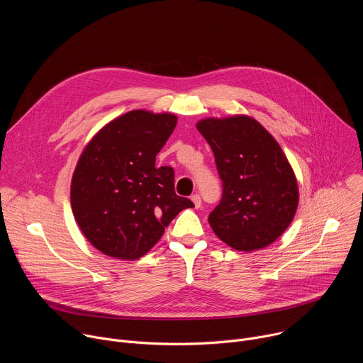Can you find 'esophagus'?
Returning <instances> with one entry per match:
<instances>
[{
    "mask_svg": "<svg viewBox=\"0 0 363 363\" xmlns=\"http://www.w3.org/2000/svg\"><path fill=\"white\" fill-rule=\"evenodd\" d=\"M191 199H192V202H194V205H195V208H199V206H201V196L198 195V194H194L192 196H191Z\"/></svg>",
    "mask_w": 363,
    "mask_h": 363,
    "instance_id": "1",
    "label": "esophagus"
}]
</instances>
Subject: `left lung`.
Returning <instances> with one entry per match:
<instances>
[{"label": "left lung", "instance_id": "8db88e82", "mask_svg": "<svg viewBox=\"0 0 363 363\" xmlns=\"http://www.w3.org/2000/svg\"><path fill=\"white\" fill-rule=\"evenodd\" d=\"M196 129L210 143L223 198L208 217L217 237L238 251L270 245L297 210L294 172L276 139L248 116L203 119Z\"/></svg>", "mask_w": 363, "mask_h": 363}]
</instances>
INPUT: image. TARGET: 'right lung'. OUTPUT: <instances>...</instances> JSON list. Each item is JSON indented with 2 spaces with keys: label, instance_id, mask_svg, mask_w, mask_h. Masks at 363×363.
Instances as JSON below:
<instances>
[{
  "label": "right lung",
  "instance_id": "1",
  "mask_svg": "<svg viewBox=\"0 0 363 363\" xmlns=\"http://www.w3.org/2000/svg\"><path fill=\"white\" fill-rule=\"evenodd\" d=\"M177 126V116L128 112L103 128L84 147L73 174L74 218L103 254L136 260L162 237L191 199L175 194L171 167H155Z\"/></svg>",
  "mask_w": 363,
  "mask_h": 363
}]
</instances>
